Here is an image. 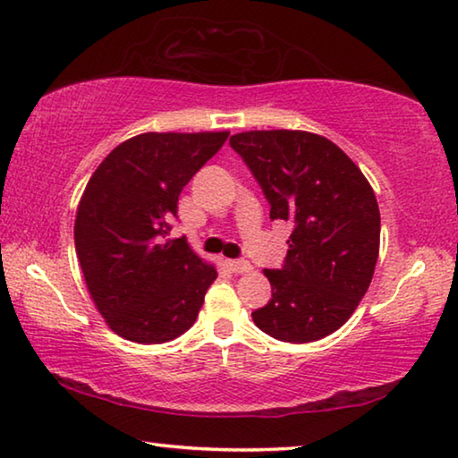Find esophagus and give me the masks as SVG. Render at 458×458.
I'll return each instance as SVG.
<instances>
[{
  "label": "esophagus",
  "instance_id": "34e87169",
  "mask_svg": "<svg viewBox=\"0 0 458 458\" xmlns=\"http://www.w3.org/2000/svg\"><path fill=\"white\" fill-rule=\"evenodd\" d=\"M228 267L234 273H249L252 269V265L247 261V259H230Z\"/></svg>",
  "mask_w": 458,
  "mask_h": 458
}]
</instances>
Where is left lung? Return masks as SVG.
Here are the masks:
<instances>
[{
    "mask_svg": "<svg viewBox=\"0 0 458 458\" xmlns=\"http://www.w3.org/2000/svg\"><path fill=\"white\" fill-rule=\"evenodd\" d=\"M269 201L292 224L282 269H265L271 300L252 320L273 339L309 344L358 309L377 267L380 211L370 182L335 143L309 131H247L230 138Z\"/></svg>",
    "mask_w": 458,
    "mask_h": 458,
    "instance_id": "obj_1",
    "label": "left lung"
}]
</instances>
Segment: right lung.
Masks as SVG:
<instances>
[{"mask_svg": "<svg viewBox=\"0 0 458 458\" xmlns=\"http://www.w3.org/2000/svg\"><path fill=\"white\" fill-rule=\"evenodd\" d=\"M228 131L141 133L88 181L73 238L88 292L108 327L135 344H166L195 323L214 265L170 241L182 187Z\"/></svg>", "mask_w": 458, "mask_h": 458, "instance_id": "1", "label": "right lung"}]
</instances>
